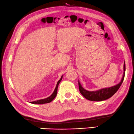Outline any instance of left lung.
I'll list each match as a JSON object with an SVG mask.
<instances>
[{
    "mask_svg": "<svg viewBox=\"0 0 134 134\" xmlns=\"http://www.w3.org/2000/svg\"><path fill=\"white\" fill-rule=\"evenodd\" d=\"M126 67H125V62H124V71H125ZM124 75H125V72H124L123 78L121 82L116 86L110 87L108 88H102V89L97 90V91H88L82 87L78 82L79 85V90H80V93L82 94L84 98H86L87 99L90 101H104L105 99H109L112 96L114 95L115 93L117 92V90L119 89L120 87L121 86L122 82H123L124 78Z\"/></svg>",
    "mask_w": 134,
    "mask_h": 134,
    "instance_id": "8db88e82",
    "label": "left lung"
}]
</instances>
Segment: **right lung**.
Listing matches in <instances>:
<instances>
[{
    "label": "right lung",
    "mask_w": 134,
    "mask_h": 134,
    "mask_svg": "<svg viewBox=\"0 0 134 134\" xmlns=\"http://www.w3.org/2000/svg\"><path fill=\"white\" fill-rule=\"evenodd\" d=\"M62 78H63V76H61V78L60 80L58 81L57 84H56V88L55 89H54L53 93L52 94V95L50 96V97L47 98H45V99H39V100H37V101H33V102H31V103L32 104H45V103H48L51 102V101H52L53 100L54 98L56 97V95H57V92H58V85H59V82H61V81L62 80Z\"/></svg>",
    "instance_id": "1"
}]
</instances>
